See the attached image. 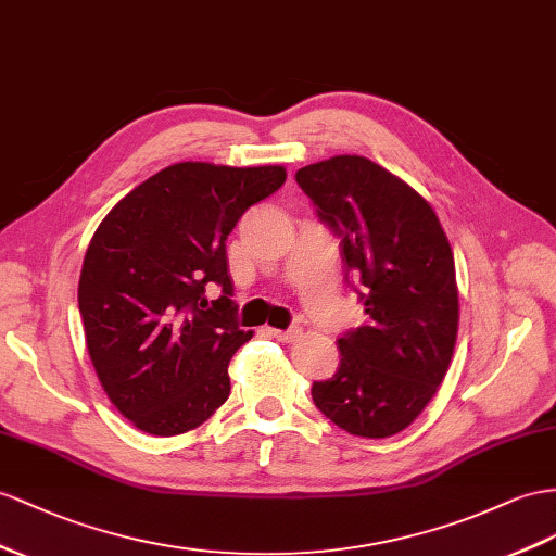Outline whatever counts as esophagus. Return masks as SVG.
<instances>
[{
  "label": "esophagus",
  "mask_w": 556,
  "mask_h": 556,
  "mask_svg": "<svg viewBox=\"0 0 556 556\" xmlns=\"http://www.w3.org/2000/svg\"><path fill=\"white\" fill-rule=\"evenodd\" d=\"M269 336L281 340V343H293V340L301 338V329H287V331H279V329H269Z\"/></svg>",
  "instance_id": "34e87169"
}]
</instances>
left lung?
Listing matches in <instances>:
<instances>
[{"label":"left lung","instance_id":"left-lung-1","mask_svg":"<svg viewBox=\"0 0 556 556\" xmlns=\"http://www.w3.org/2000/svg\"><path fill=\"white\" fill-rule=\"evenodd\" d=\"M295 182L340 237L366 312L338 338V371L312 386V400L354 437H392L430 404L453 357L458 287L446 232L408 182L359 154L298 168Z\"/></svg>","mask_w":556,"mask_h":556}]
</instances>
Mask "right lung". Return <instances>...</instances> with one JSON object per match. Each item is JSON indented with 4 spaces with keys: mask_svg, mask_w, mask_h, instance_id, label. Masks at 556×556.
Wrapping results in <instances>:
<instances>
[{
    "mask_svg": "<svg viewBox=\"0 0 556 556\" xmlns=\"http://www.w3.org/2000/svg\"><path fill=\"white\" fill-rule=\"evenodd\" d=\"M283 180V166L180 162L98 225L77 291L84 336L110 402L138 430L190 432L230 396L227 366L253 331L237 326L225 239Z\"/></svg>",
    "mask_w": 556,
    "mask_h": 556,
    "instance_id": "obj_1",
    "label": "right lung"
}]
</instances>
